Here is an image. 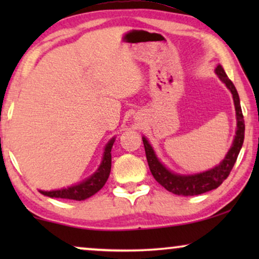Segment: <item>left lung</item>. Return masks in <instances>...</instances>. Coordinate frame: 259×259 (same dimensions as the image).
<instances>
[{
  "instance_id": "left-lung-1",
  "label": "left lung",
  "mask_w": 259,
  "mask_h": 259,
  "mask_svg": "<svg viewBox=\"0 0 259 259\" xmlns=\"http://www.w3.org/2000/svg\"><path fill=\"white\" fill-rule=\"evenodd\" d=\"M215 73L219 76L223 82L226 84V87L231 91L233 102H235L236 108V115H237V132L235 140H233L232 147L226 154L221 164L215 166L210 171L198 173L194 176H180L175 175L171 171H168L158 158L155 157L153 148L148 144L146 138H143L145 153H146L147 162L150 166L152 176L154 179L160 184L162 187L169 192L178 194V196H197V194H201L207 192V191L217 189L218 186L222 185V183L228 178L230 172L233 168V165L238 157L240 148L243 146L244 141V132H245V123H244V116L242 112V107H240L239 102V95L237 93V90L232 81L229 79L226 75L223 67L219 65L215 68Z\"/></svg>"
}]
</instances>
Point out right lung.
Listing matches in <instances>:
<instances>
[{
  "mask_svg": "<svg viewBox=\"0 0 259 259\" xmlns=\"http://www.w3.org/2000/svg\"><path fill=\"white\" fill-rule=\"evenodd\" d=\"M114 144V138L109 141L107 146L105 148L104 159L100 167L98 168V171L94 173L91 178L84 180L79 185L68 187V189H62V190H56V191H40L45 196L51 197V198H62V199H70V200H83L87 199L98 192L99 190H101L104 185L107 182L109 172H111V166H112V147Z\"/></svg>",
  "mask_w": 259,
  "mask_h": 259,
  "instance_id": "right-lung-1",
  "label": "right lung"
}]
</instances>
